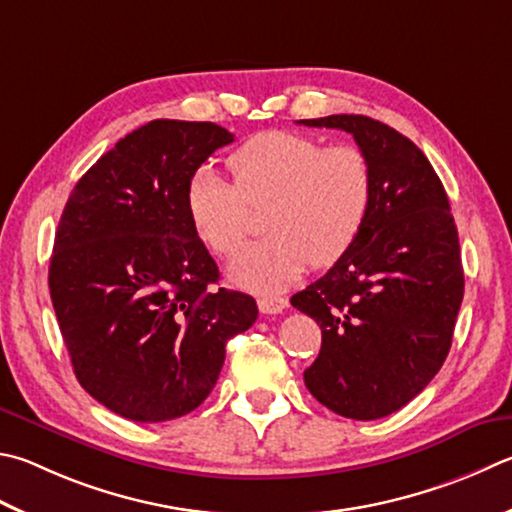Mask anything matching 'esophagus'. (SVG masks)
<instances>
[{
	"mask_svg": "<svg viewBox=\"0 0 512 512\" xmlns=\"http://www.w3.org/2000/svg\"><path fill=\"white\" fill-rule=\"evenodd\" d=\"M257 304H259V311L266 313V315H280V313L286 311L288 300H286V297L266 295V297H259Z\"/></svg>",
	"mask_w": 512,
	"mask_h": 512,
	"instance_id": "34e87169",
	"label": "esophagus"
}]
</instances>
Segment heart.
Wrapping results in <instances>:
<instances>
[{"label": "heart", "instance_id": "1", "mask_svg": "<svg viewBox=\"0 0 512 512\" xmlns=\"http://www.w3.org/2000/svg\"><path fill=\"white\" fill-rule=\"evenodd\" d=\"M232 183L201 167L185 188V210L199 239L228 257L248 235V206L262 208L268 237L239 250L230 280L277 293L306 266H331L349 253L367 224L374 170L353 145L327 147L295 132H266L228 156Z\"/></svg>", "mask_w": 512, "mask_h": 512}]
</instances>
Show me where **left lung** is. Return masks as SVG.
<instances>
[{"label":"left lung","instance_id":"1","mask_svg":"<svg viewBox=\"0 0 512 512\" xmlns=\"http://www.w3.org/2000/svg\"><path fill=\"white\" fill-rule=\"evenodd\" d=\"M300 125L351 134L374 170L356 244L291 297L322 329L309 392L331 412L374 421L421 394L448 358L463 300L457 226L434 167L394 127L358 114Z\"/></svg>","mask_w":512,"mask_h":512}]
</instances>
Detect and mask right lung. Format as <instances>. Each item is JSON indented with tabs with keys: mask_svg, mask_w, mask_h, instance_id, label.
I'll return each instance as SVG.
<instances>
[{
	"mask_svg": "<svg viewBox=\"0 0 512 512\" xmlns=\"http://www.w3.org/2000/svg\"><path fill=\"white\" fill-rule=\"evenodd\" d=\"M232 141L215 123L152 120L102 154L64 206L53 309L78 383L129 421L197 410L226 342L257 320L253 297L212 288L219 268L185 210L194 172Z\"/></svg>",
	"mask_w": 512,
	"mask_h": 512,
	"instance_id": "1",
	"label": "right lung"
}]
</instances>
